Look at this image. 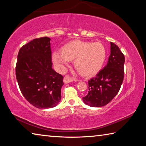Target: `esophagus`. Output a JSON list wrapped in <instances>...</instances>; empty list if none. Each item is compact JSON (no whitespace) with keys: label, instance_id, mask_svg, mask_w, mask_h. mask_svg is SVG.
I'll return each instance as SVG.
<instances>
[{"label":"esophagus","instance_id":"34e87169","mask_svg":"<svg viewBox=\"0 0 146 146\" xmlns=\"http://www.w3.org/2000/svg\"><path fill=\"white\" fill-rule=\"evenodd\" d=\"M73 80L79 81L78 80H76V79L72 78V77H71V76H69V75H66V76H64V83H65V84H68V83L71 82Z\"/></svg>","mask_w":146,"mask_h":146}]
</instances>
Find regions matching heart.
<instances>
[{
  "label": "heart",
  "mask_w": 146,
  "mask_h": 146,
  "mask_svg": "<svg viewBox=\"0 0 146 146\" xmlns=\"http://www.w3.org/2000/svg\"><path fill=\"white\" fill-rule=\"evenodd\" d=\"M106 58V49L100 42L73 40L63 46L61 51L54 52L53 62L60 70H65L70 61L75 60L74 66L84 76H92L102 68Z\"/></svg>",
  "instance_id": "b5f03b06"
}]
</instances>
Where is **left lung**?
<instances>
[{"instance_id": "obj_1", "label": "left lung", "mask_w": 146, "mask_h": 146, "mask_svg": "<svg viewBox=\"0 0 146 146\" xmlns=\"http://www.w3.org/2000/svg\"><path fill=\"white\" fill-rule=\"evenodd\" d=\"M110 44L111 53L107 65L88 81V93L82 98L83 102L91 107L108 104L117 95L123 82L124 55L116 44Z\"/></svg>"}]
</instances>
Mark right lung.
I'll list each match as a JSON object with an SVG mask.
<instances>
[{
  "mask_svg": "<svg viewBox=\"0 0 146 146\" xmlns=\"http://www.w3.org/2000/svg\"><path fill=\"white\" fill-rule=\"evenodd\" d=\"M51 38L33 39L20 49L16 77L26 99L39 109L52 108L60 102L63 76L52 68Z\"/></svg>",
  "mask_w": 146,
  "mask_h": 146,
  "instance_id": "obj_1",
  "label": "right lung"
}]
</instances>
